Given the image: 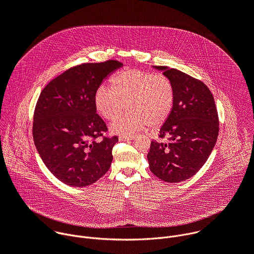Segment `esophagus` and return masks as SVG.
<instances>
[{
  "label": "esophagus",
  "mask_w": 254,
  "mask_h": 254,
  "mask_svg": "<svg viewBox=\"0 0 254 254\" xmlns=\"http://www.w3.org/2000/svg\"><path fill=\"white\" fill-rule=\"evenodd\" d=\"M135 135L133 134H129V135H120V140H131V139H134Z\"/></svg>",
  "instance_id": "esophagus-1"
}]
</instances>
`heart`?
Listing matches in <instances>:
<instances>
[{
	"label": "heart",
	"instance_id": "heart-1",
	"mask_svg": "<svg viewBox=\"0 0 254 254\" xmlns=\"http://www.w3.org/2000/svg\"><path fill=\"white\" fill-rule=\"evenodd\" d=\"M175 101L171 80L162 74L139 69H126L114 78L113 87L100 85L94 94L97 112L108 121L127 111L111 128L117 133H131L148 126L161 127L169 119Z\"/></svg>",
	"mask_w": 254,
	"mask_h": 254
}]
</instances>
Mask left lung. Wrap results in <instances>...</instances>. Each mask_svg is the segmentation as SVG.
<instances>
[{
  "mask_svg": "<svg viewBox=\"0 0 254 254\" xmlns=\"http://www.w3.org/2000/svg\"><path fill=\"white\" fill-rule=\"evenodd\" d=\"M162 70L175 90L172 113L152 140L147 156L152 173L169 183H179L194 176L206 163L215 147L219 121L214 97L200 80L175 68L153 66Z\"/></svg>",
  "mask_w": 254,
  "mask_h": 254,
  "instance_id": "8db88e82",
  "label": "left lung"
}]
</instances>
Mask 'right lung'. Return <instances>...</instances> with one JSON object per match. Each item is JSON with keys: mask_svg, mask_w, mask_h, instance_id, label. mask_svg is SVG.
Instances as JSON below:
<instances>
[{"mask_svg": "<svg viewBox=\"0 0 254 254\" xmlns=\"http://www.w3.org/2000/svg\"><path fill=\"white\" fill-rule=\"evenodd\" d=\"M122 66L117 60L74 66L40 93L34 112V142L48 170L66 185H91L111 168L119 138L96 139L107 127L96 114L94 94Z\"/></svg>", "mask_w": 254, "mask_h": 254, "instance_id": "obj_1", "label": "right lung"}]
</instances>
